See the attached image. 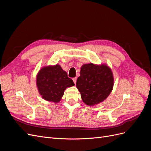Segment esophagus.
<instances>
[{
    "mask_svg": "<svg viewBox=\"0 0 151 151\" xmlns=\"http://www.w3.org/2000/svg\"><path fill=\"white\" fill-rule=\"evenodd\" d=\"M72 79H73V81H74V84H76V82H77V77H74V78H73Z\"/></svg>",
    "mask_w": 151,
    "mask_h": 151,
    "instance_id": "34e87169",
    "label": "esophagus"
}]
</instances>
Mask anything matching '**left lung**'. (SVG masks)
<instances>
[{
	"mask_svg": "<svg viewBox=\"0 0 151 151\" xmlns=\"http://www.w3.org/2000/svg\"><path fill=\"white\" fill-rule=\"evenodd\" d=\"M76 87L83 102L92 106L103 101L111 93L113 86L111 70L106 65L84 64L81 69Z\"/></svg>",
	"mask_w": 151,
	"mask_h": 151,
	"instance_id": "1",
	"label": "left lung"
}]
</instances>
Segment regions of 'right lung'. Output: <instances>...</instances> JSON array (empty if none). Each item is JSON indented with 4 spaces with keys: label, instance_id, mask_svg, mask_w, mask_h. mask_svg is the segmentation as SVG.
<instances>
[{
    "label": "right lung",
    "instance_id": "obj_1",
    "mask_svg": "<svg viewBox=\"0 0 151 151\" xmlns=\"http://www.w3.org/2000/svg\"><path fill=\"white\" fill-rule=\"evenodd\" d=\"M36 84L42 98L54 103L60 101L67 88L74 86V82L59 65L42 68L36 77Z\"/></svg>",
    "mask_w": 151,
    "mask_h": 151
}]
</instances>
